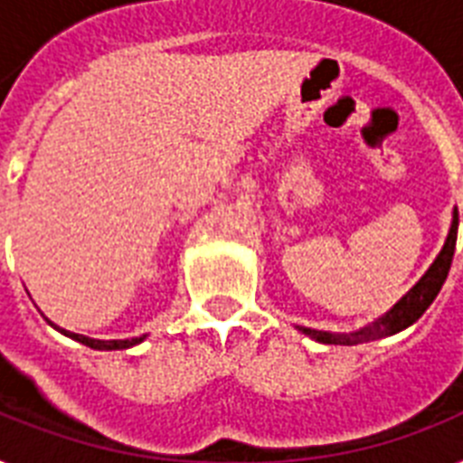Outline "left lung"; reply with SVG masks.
Wrapping results in <instances>:
<instances>
[{"label":"left lung","mask_w":463,"mask_h":463,"mask_svg":"<svg viewBox=\"0 0 463 463\" xmlns=\"http://www.w3.org/2000/svg\"><path fill=\"white\" fill-rule=\"evenodd\" d=\"M457 228H459V213L454 211V221H452V231L447 235V242L442 247V252L435 260L428 274L420 279V281L413 286V288L406 293V296L389 309L387 315L377 319L374 324L365 326V329L353 331V334H329V331H317V329H305L303 334L312 336L315 341H322V344H336V345H355V344H365V341H374V338L382 336H392L396 331L406 329L411 324L416 322L418 317L423 315L425 309L430 307L432 300L438 298L442 283L447 281V274H449V267H452V257H454V247H457Z\"/></svg>","instance_id":"obj_1"}]
</instances>
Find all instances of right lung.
Here are the masks:
<instances>
[{
	"mask_svg": "<svg viewBox=\"0 0 463 463\" xmlns=\"http://www.w3.org/2000/svg\"><path fill=\"white\" fill-rule=\"evenodd\" d=\"M52 324V322H50ZM61 334H67V336H71L74 341H79V344L89 345V348H96V351H122V348H129V345H137L144 341V336L139 338H127V341H98V338H89V336H81V334H71V331H64L60 329Z\"/></svg>",
	"mask_w": 463,
	"mask_h": 463,
	"instance_id": "obj_1",
	"label": "right lung"
}]
</instances>
